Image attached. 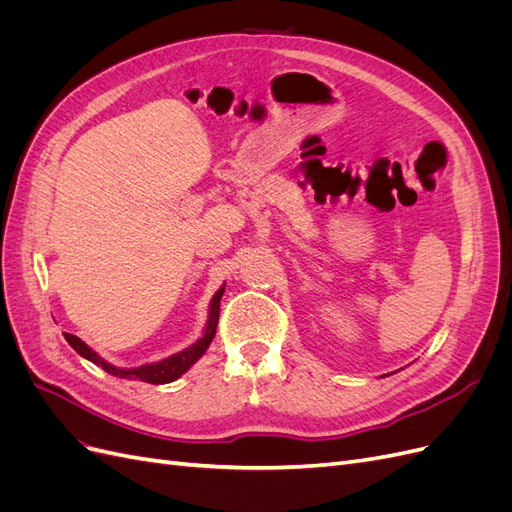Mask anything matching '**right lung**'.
Listing matches in <instances>:
<instances>
[{"mask_svg": "<svg viewBox=\"0 0 512 512\" xmlns=\"http://www.w3.org/2000/svg\"><path fill=\"white\" fill-rule=\"evenodd\" d=\"M222 294H224V288H220L218 292L213 294L211 299V307H209V322H207V329H205V335L198 339V342L190 348H185L173 356H168V359L160 361V363H151V365H141V367H134V369H121V367H115L111 363H106L104 359H100V356L91 350L83 339H79L72 333H64L66 342L79 352L81 356H85L87 361L96 363L98 367H102L106 374L111 376H117V378H128V380H141V382H149V384H166V382H173L177 380L179 376H183L185 371H188L200 356L205 354V350L209 348V344L213 342L215 337V327H218V318H220V301H222Z\"/></svg>", "mask_w": 512, "mask_h": 512, "instance_id": "1", "label": "right lung"}]
</instances>
